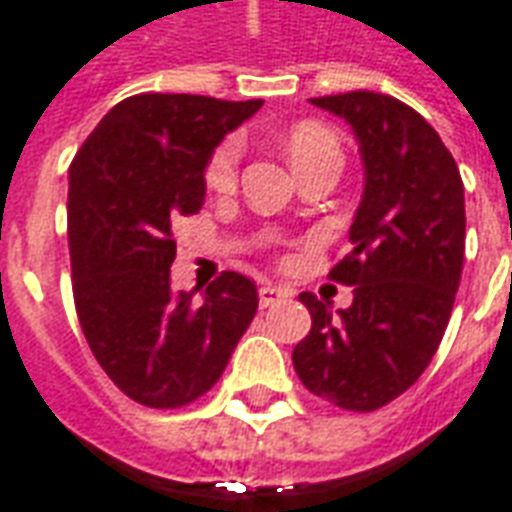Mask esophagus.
<instances>
[{
  "label": "esophagus",
  "mask_w": 512,
  "mask_h": 512,
  "mask_svg": "<svg viewBox=\"0 0 512 512\" xmlns=\"http://www.w3.org/2000/svg\"><path fill=\"white\" fill-rule=\"evenodd\" d=\"M286 297H292V292H289V289H281V286H261L259 289V302L264 308L278 305V302L286 300Z\"/></svg>",
  "instance_id": "1"
}]
</instances>
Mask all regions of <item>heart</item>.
<instances>
[{
    "mask_svg": "<svg viewBox=\"0 0 512 512\" xmlns=\"http://www.w3.org/2000/svg\"><path fill=\"white\" fill-rule=\"evenodd\" d=\"M286 149L292 163H302V160L316 158L324 152H338V141L330 130L316 122H302L297 128L289 130L286 136ZM242 147L237 138H226L215 152H212L210 166H207V185L218 193H229L237 185V169H240Z\"/></svg>",
    "mask_w": 512,
    "mask_h": 512,
    "instance_id": "obj_1",
    "label": "heart"
}]
</instances>
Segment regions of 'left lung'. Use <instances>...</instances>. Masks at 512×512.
<instances>
[{
    "label": "left lung",
    "mask_w": 512,
    "mask_h": 512,
    "mask_svg": "<svg viewBox=\"0 0 512 512\" xmlns=\"http://www.w3.org/2000/svg\"><path fill=\"white\" fill-rule=\"evenodd\" d=\"M311 103L352 125L365 188L352 253L330 270L354 300L333 313L300 294L311 333L294 346V371L324 401L374 412L420 379L447 330L464 267V182L439 133L401 100L346 92Z\"/></svg>",
    "instance_id": "obj_1"
}]
</instances>
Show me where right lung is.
Returning a JSON list of instances; mask_svg holds the SVG:
<instances>
[{"label":"right lung","instance_id":"obj_1","mask_svg":"<svg viewBox=\"0 0 512 512\" xmlns=\"http://www.w3.org/2000/svg\"><path fill=\"white\" fill-rule=\"evenodd\" d=\"M261 100L133 95L78 149L67 188V242L81 330L122 393L174 409L226 371L259 308L256 283L223 272L204 292L171 286V223L204 207L207 166Z\"/></svg>","mask_w":512,"mask_h":512}]
</instances>
